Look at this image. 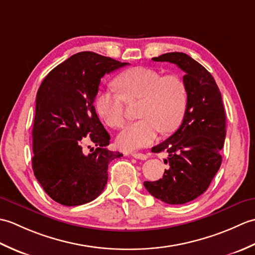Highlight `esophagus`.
Segmentation results:
<instances>
[{
  "instance_id": "obj_1",
  "label": "esophagus",
  "mask_w": 255,
  "mask_h": 255,
  "mask_svg": "<svg viewBox=\"0 0 255 255\" xmlns=\"http://www.w3.org/2000/svg\"><path fill=\"white\" fill-rule=\"evenodd\" d=\"M131 155L134 159H138V160H147L148 159V155L144 153H141V152H132Z\"/></svg>"
}]
</instances>
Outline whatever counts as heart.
<instances>
[{
	"instance_id": "obj_1",
	"label": "heart",
	"mask_w": 255,
	"mask_h": 255,
	"mask_svg": "<svg viewBox=\"0 0 255 255\" xmlns=\"http://www.w3.org/2000/svg\"><path fill=\"white\" fill-rule=\"evenodd\" d=\"M119 94L103 90L96 94L94 107L103 121L112 128L125 124V102L140 101L139 121L118 134L117 143L130 151L152 143L159 131L169 133L180 126L187 105V89L175 74L162 75L158 70L136 67L121 73L114 81Z\"/></svg>"
}]
</instances>
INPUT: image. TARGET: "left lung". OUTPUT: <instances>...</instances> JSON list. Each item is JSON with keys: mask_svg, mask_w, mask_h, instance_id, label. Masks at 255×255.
Segmentation results:
<instances>
[{"mask_svg": "<svg viewBox=\"0 0 255 255\" xmlns=\"http://www.w3.org/2000/svg\"><path fill=\"white\" fill-rule=\"evenodd\" d=\"M182 69L187 89V105L180 128L152 152H166L163 177L143 185L153 197L170 205H182L208 188L223 158L226 112L216 81L202 64L183 52H167L152 58Z\"/></svg>", "mask_w": 255, "mask_h": 255, "instance_id": "8db88e82", "label": "left lung"}]
</instances>
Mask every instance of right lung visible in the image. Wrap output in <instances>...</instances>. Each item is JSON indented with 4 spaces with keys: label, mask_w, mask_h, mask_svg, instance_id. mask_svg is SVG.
Returning <instances> with one entry per match:
<instances>
[{
    "label": "right lung",
    "mask_w": 255,
    "mask_h": 255,
    "mask_svg": "<svg viewBox=\"0 0 255 255\" xmlns=\"http://www.w3.org/2000/svg\"><path fill=\"white\" fill-rule=\"evenodd\" d=\"M99 53L73 55L48 73L36 96L32 170L44 191L64 206L94 200L105 188L108 163L123 154L110 151L111 136L94 107L101 79L127 66ZM97 147L83 152L84 138Z\"/></svg>",
    "instance_id": "add662e5"
}]
</instances>
